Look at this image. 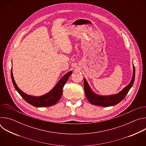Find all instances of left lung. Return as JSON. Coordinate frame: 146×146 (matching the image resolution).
<instances>
[{
    "instance_id": "1",
    "label": "left lung",
    "mask_w": 146,
    "mask_h": 146,
    "mask_svg": "<svg viewBox=\"0 0 146 146\" xmlns=\"http://www.w3.org/2000/svg\"><path fill=\"white\" fill-rule=\"evenodd\" d=\"M133 76L129 84L118 94L110 96H100L95 94L90 88L86 80L84 78V90L87 99L92 105L102 107H109L117 105L126 96L133 84L135 78V68L134 65H133Z\"/></svg>"
}]
</instances>
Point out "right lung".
I'll list each match as a JSON object with an SVG mask.
<instances>
[{
	"mask_svg": "<svg viewBox=\"0 0 146 146\" xmlns=\"http://www.w3.org/2000/svg\"><path fill=\"white\" fill-rule=\"evenodd\" d=\"M72 71L66 73L64 76L62 77V78L58 81L56 85L51 91L43 96H33L29 95L21 90L17 87L14 81L12 72V68L11 71V76L13 84L15 90L26 102H27L30 105L35 107L44 108L53 106L59 101L62 95V89H63L64 85L66 84V81H68L69 77L72 74Z\"/></svg>",
	"mask_w": 146,
	"mask_h": 146,
	"instance_id": "right-lung-1",
	"label": "right lung"
}]
</instances>
